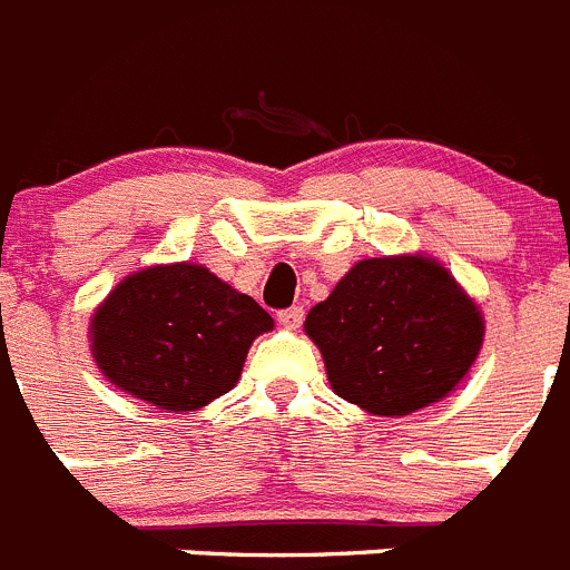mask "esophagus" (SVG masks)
Instances as JSON below:
<instances>
[{
  "label": "esophagus",
  "instance_id": "1",
  "mask_svg": "<svg viewBox=\"0 0 570 570\" xmlns=\"http://www.w3.org/2000/svg\"><path fill=\"white\" fill-rule=\"evenodd\" d=\"M279 325H285V328H291V331H296L302 325V320H305V311L299 308V305H294V308H285V311H279Z\"/></svg>",
  "mask_w": 570,
  "mask_h": 570
}]
</instances>
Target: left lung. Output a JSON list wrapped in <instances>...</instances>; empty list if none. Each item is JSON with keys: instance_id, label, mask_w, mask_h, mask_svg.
<instances>
[{"instance_id": "obj_1", "label": "left lung", "mask_w": 570, "mask_h": 570, "mask_svg": "<svg viewBox=\"0 0 570 570\" xmlns=\"http://www.w3.org/2000/svg\"><path fill=\"white\" fill-rule=\"evenodd\" d=\"M482 331L476 305L428 256L356 262L305 320L331 387L380 416L451 394L480 354Z\"/></svg>"}]
</instances>
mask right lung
I'll return each instance as SVG.
<instances>
[{"instance_id":"1","label":"right lung","mask_w":570,"mask_h":570,"mask_svg":"<svg viewBox=\"0 0 570 570\" xmlns=\"http://www.w3.org/2000/svg\"><path fill=\"white\" fill-rule=\"evenodd\" d=\"M274 320L203 265H163L128 276L90 322L102 374L128 394L194 411L236 385L248 347Z\"/></svg>"}]
</instances>
